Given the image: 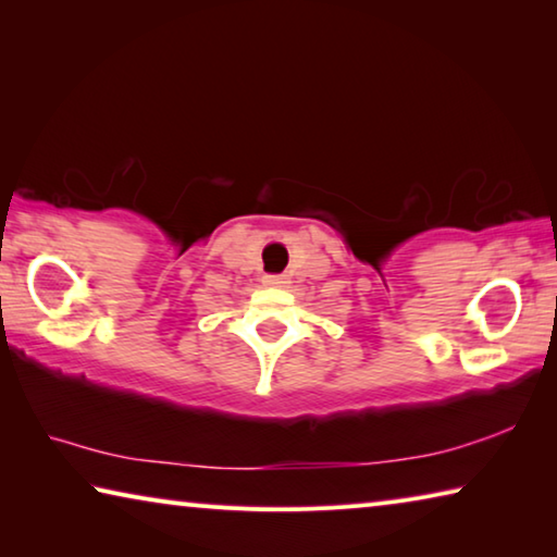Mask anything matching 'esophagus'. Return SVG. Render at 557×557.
I'll use <instances>...</instances> for the list:
<instances>
[{
    "mask_svg": "<svg viewBox=\"0 0 557 557\" xmlns=\"http://www.w3.org/2000/svg\"><path fill=\"white\" fill-rule=\"evenodd\" d=\"M265 285L270 287H287L289 277L287 275H265Z\"/></svg>",
    "mask_w": 557,
    "mask_h": 557,
    "instance_id": "esophagus-1",
    "label": "esophagus"
}]
</instances>
